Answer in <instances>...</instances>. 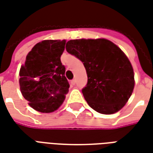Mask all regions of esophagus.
Returning <instances> with one entry per match:
<instances>
[{
	"mask_svg": "<svg viewBox=\"0 0 153 153\" xmlns=\"http://www.w3.org/2000/svg\"><path fill=\"white\" fill-rule=\"evenodd\" d=\"M75 83H76V81H75V79H72L71 81H70V83L72 84V85H75Z\"/></svg>",
	"mask_w": 153,
	"mask_h": 153,
	"instance_id": "esophagus-1",
	"label": "esophagus"
}]
</instances>
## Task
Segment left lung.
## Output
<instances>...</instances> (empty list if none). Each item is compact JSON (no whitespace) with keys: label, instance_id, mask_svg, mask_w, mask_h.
Returning a JSON list of instances; mask_svg holds the SVG:
<instances>
[{"label":"left lung","instance_id":"1","mask_svg":"<svg viewBox=\"0 0 153 153\" xmlns=\"http://www.w3.org/2000/svg\"><path fill=\"white\" fill-rule=\"evenodd\" d=\"M65 48L85 67L88 83L82 93L88 104L101 114L119 111L134 88L133 67L120 48L104 38L70 40Z\"/></svg>","mask_w":153,"mask_h":153}]
</instances>
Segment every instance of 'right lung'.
<instances>
[{
    "label": "right lung",
    "instance_id": "right-lung-1",
    "mask_svg": "<svg viewBox=\"0 0 153 153\" xmlns=\"http://www.w3.org/2000/svg\"><path fill=\"white\" fill-rule=\"evenodd\" d=\"M65 40H44L32 48L19 70L22 95L29 106L42 113L57 110L69 92L65 67L60 56Z\"/></svg>",
    "mask_w": 153,
    "mask_h": 153
}]
</instances>
